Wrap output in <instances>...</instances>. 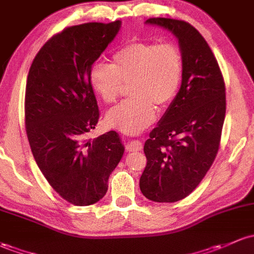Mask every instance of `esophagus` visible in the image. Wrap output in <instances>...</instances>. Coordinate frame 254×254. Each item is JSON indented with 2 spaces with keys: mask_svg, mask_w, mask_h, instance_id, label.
Listing matches in <instances>:
<instances>
[{
  "mask_svg": "<svg viewBox=\"0 0 254 254\" xmlns=\"http://www.w3.org/2000/svg\"><path fill=\"white\" fill-rule=\"evenodd\" d=\"M141 148H143V143H141L140 140H138V139L130 140L129 143L127 144V149L129 150V151H139V150H141Z\"/></svg>",
  "mask_w": 254,
  "mask_h": 254,
  "instance_id": "1",
  "label": "esophagus"
}]
</instances>
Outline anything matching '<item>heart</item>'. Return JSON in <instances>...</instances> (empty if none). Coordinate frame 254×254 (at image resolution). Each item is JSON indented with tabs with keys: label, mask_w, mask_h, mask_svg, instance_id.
Segmentation results:
<instances>
[{
	"label": "heart",
	"mask_w": 254,
	"mask_h": 254,
	"mask_svg": "<svg viewBox=\"0 0 254 254\" xmlns=\"http://www.w3.org/2000/svg\"><path fill=\"white\" fill-rule=\"evenodd\" d=\"M183 72V56L176 45L134 41L114 54L111 65L94 64L89 81L105 104L115 103L129 86L132 99L109 111L105 124L138 134L155 121L156 109L165 110L176 99Z\"/></svg>",
	"instance_id": "heart-1"
}]
</instances>
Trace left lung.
I'll use <instances>...</instances> for the list:
<instances>
[{
  "instance_id": "8db88e82",
  "label": "left lung",
  "mask_w": 254,
  "mask_h": 254,
  "mask_svg": "<svg viewBox=\"0 0 254 254\" xmlns=\"http://www.w3.org/2000/svg\"><path fill=\"white\" fill-rule=\"evenodd\" d=\"M178 39L182 86L144 144L148 162L140 191L155 202H177L196 189L217 156L225 119V83L202 35L184 20L150 18Z\"/></svg>"
}]
</instances>
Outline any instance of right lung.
I'll return each mask as SVG.
<instances>
[{
	"label": "right lung",
	"instance_id": "1",
	"mask_svg": "<svg viewBox=\"0 0 254 254\" xmlns=\"http://www.w3.org/2000/svg\"><path fill=\"white\" fill-rule=\"evenodd\" d=\"M121 28V21L70 26L51 37L30 66L25 126L37 166L67 202L89 206L104 197L125 148L110 130L86 135L99 120L89 72Z\"/></svg>",
	"mask_w": 254,
	"mask_h": 254
}]
</instances>
